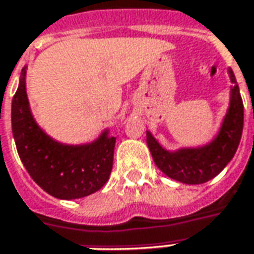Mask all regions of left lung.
I'll return each mask as SVG.
<instances>
[{"label": "left lung", "instance_id": "obj_1", "mask_svg": "<svg viewBox=\"0 0 254 254\" xmlns=\"http://www.w3.org/2000/svg\"><path fill=\"white\" fill-rule=\"evenodd\" d=\"M231 100L221 128L211 142L197 148L168 151L147 131V144L155 165L168 176L186 185H201L215 178L234 158L243 130V102L239 86L229 68Z\"/></svg>", "mask_w": 254, "mask_h": 254}]
</instances>
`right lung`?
I'll return each mask as SVG.
<instances>
[{"mask_svg": "<svg viewBox=\"0 0 254 254\" xmlns=\"http://www.w3.org/2000/svg\"><path fill=\"white\" fill-rule=\"evenodd\" d=\"M12 134L23 166L39 186L56 198L74 200L100 190L113 168L116 137L105 130L89 144L68 145L47 135L29 106L26 67L12 99Z\"/></svg>", "mask_w": 254, "mask_h": 254, "instance_id": "add662e5", "label": "right lung"}]
</instances>
